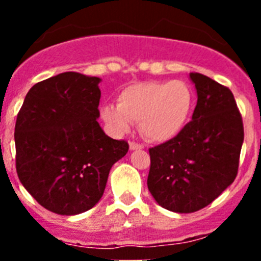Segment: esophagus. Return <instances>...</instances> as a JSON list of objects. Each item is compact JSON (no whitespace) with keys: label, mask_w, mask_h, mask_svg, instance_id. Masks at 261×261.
Segmentation results:
<instances>
[{"label":"esophagus","mask_w":261,"mask_h":261,"mask_svg":"<svg viewBox=\"0 0 261 261\" xmlns=\"http://www.w3.org/2000/svg\"><path fill=\"white\" fill-rule=\"evenodd\" d=\"M142 147H144L142 145L136 144V142H130V144H129V149H130V150H140Z\"/></svg>","instance_id":"esophagus-1"}]
</instances>
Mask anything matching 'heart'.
<instances>
[{
    "label": "heart",
    "instance_id": "1",
    "mask_svg": "<svg viewBox=\"0 0 261 261\" xmlns=\"http://www.w3.org/2000/svg\"><path fill=\"white\" fill-rule=\"evenodd\" d=\"M193 91L183 81H147L119 94L117 106L100 107V117L115 136L140 123V130L154 142H166L183 130L193 110Z\"/></svg>",
    "mask_w": 261,
    "mask_h": 261
}]
</instances>
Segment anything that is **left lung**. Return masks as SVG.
<instances>
[{"label":"left lung","instance_id":"8db88e82","mask_svg":"<svg viewBox=\"0 0 261 261\" xmlns=\"http://www.w3.org/2000/svg\"><path fill=\"white\" fill-rule=\"evenodd\" d=\"M197 93L192 121L170 141L149 149L147 188L162 208L193 213L234 181L244 132L232 93L212 78L190 73Z\"/></svg>","mask_w":261,"mask_h":261}]
</instances>
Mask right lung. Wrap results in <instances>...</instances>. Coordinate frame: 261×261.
<instances>
[{
  "instance_id": "add662e5",
  "label": "right lung",
  "mask_w": 261,
  "mask_h": 261,
  "mask_svg": "<svg viewBox=\"0 0 261 261\" xmlns=\"http://www.w3.org/2000/svg\"><path fill=\"white\" fill-rule=\"evenodd\" d=\"M100 78L65 71L34 85L15 123L20 183L48 211L74 216L105 192L111 167L129 145L99 125Z\"/></svg>"
}]
</instances>
